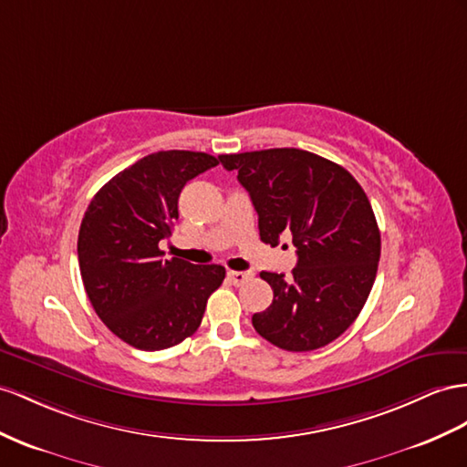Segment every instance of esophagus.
<instances>
[{"label":"esophagus","mask_w":467,"mask_h":467,"mask_svg":"<svg viewBox=\"0 0 467 467\" xmlns=\"http://www.w3.org/2000/svg\"><path fill=\"white\" fill-rule=\"evenodd\" d=\"M254 274L253 272H229V280H231V284H234V285H243L244 282H248L250 278H253Z\"/></svg>","instance_id":"obj_1"}]
</instances>
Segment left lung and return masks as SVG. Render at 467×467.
Segmentation results:
<instances>
[{
  "instance_id": "8db88e82",
  "label": "left lung",
  "mask_w": 467,
  "mask_h": 467,
  "mask_svg": "<svg viewBox=\"0 0 467 467\" xmlns=\"http://www.w3.org/2000/svg\"><path fill=\"white\" fill-rule=\"evenodd\" d=\"M248 191L260 241L276 246L292 234V276L260 272L274 300L253 316L262 337L284 351L326 348L348 329L375 284L380 233L357 179L321 155L274 148L219 155Z\"/></svg>"
}]
</instances>
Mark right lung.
<instances>
[{
	"label": "right lung",
	"instance_id": "obj_1",
	"mask_svg": "<svg viewBox=\"0 0 467 467\" xmlns=\"http://www.w3.org/2000/svg\"><path fill=\"white\" fill-rule=\"evenodd\" d=\"M217 158L202 151H155L114 175L82 217L80 276L94 312L116 337L161 351L193 336L209 296L224 280L219 265L163 258L179 193Z\"/></svg>",
	"mask_w": 467,
	"mask_h": 467
}]
</instances>
